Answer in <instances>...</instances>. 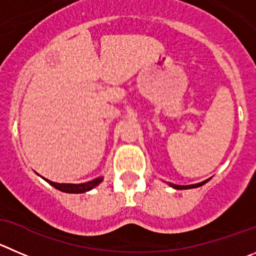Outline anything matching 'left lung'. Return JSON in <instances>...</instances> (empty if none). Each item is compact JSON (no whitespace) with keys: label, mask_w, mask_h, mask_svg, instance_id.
<instances>
[{"label":"left lung","mask_w":256,"mask_h":256,"mask_svg":"<svg viewBox=\"0 0 256 256\" xmlns=\"http://www.w3.org/2000/svg\"><path fill=\"white\" fill-rule=\"evenodd\" d=\"M208 182V179L207 180H204V182L200 183H197V184H190V186H178V184H173V183H169V186L173 188H176V190H190V188H197V187H200V186H204V183Z\"/></svg>","instance_id":"left-lung-1"}]
</instances>
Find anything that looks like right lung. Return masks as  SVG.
Wrapping results in <instances>:
<instances>
[{
    "label": "right lung",
    "mask_w": 256,
    "mask_h": 256,
    "mask_svg": "<svg viewBox=\"0 0 256 256\" xmlns=\"http://www.w3.org/2000/svg\"><path fill=\"white\" fill-rule=\"evenodd\" d=\"M45 179V178H44ZM50 186H52L56 190H62V192H66V193H84L90 190L92 188L97 187L100 183L104 180V176H98V178L93 179V180H90V182H86V183H80V184H72V183H56V182H52L49 179H45Z\"/></svg>",
    "instance_id": "right-lung-1"
}]
</instances>
